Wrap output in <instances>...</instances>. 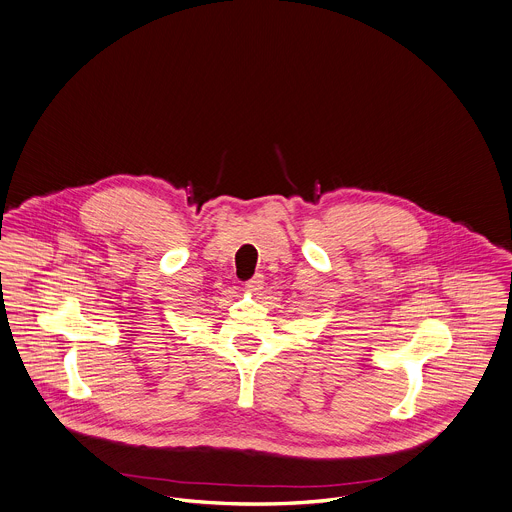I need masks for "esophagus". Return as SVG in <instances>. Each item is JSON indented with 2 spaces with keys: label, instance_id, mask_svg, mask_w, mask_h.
<instances>
[{
  "label": "esophagus",
  "instance_id": "1",
  "mask_svg": "<svg viewBox=\"0 0 512 512\" xmlns=\"http://www.w3.org/2000/svg\"><path fill=\"white\" fill-rule=\"evenodd\" d=\"M263 283H265L263 275H255L253 279H249V281L245 283V289H247V291H251V293H257V291H261V289H263Z\"/></svg>",
  "mask_w": 512,
  "mask_h": 512
}]
</instances>
